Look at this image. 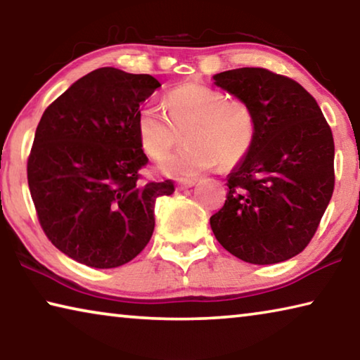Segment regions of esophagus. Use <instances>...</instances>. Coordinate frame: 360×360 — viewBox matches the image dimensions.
Wrapping results in <instances>:
<instances>
[{"instance_id": "34e87169", "label": "esophagus", "mask_w": 360, "mask_h": 360, "mask_svg": "<svg viewBox=\"0 0 360 360\" xmlns=\"http://www.w3.org/2000/svg\"><path fill=\"white\" fill-rule=\"evenodd\" d=\"M195 179H179L178 181V188H188V187H192V186H195Z\"/></svg>"}]
</instances>
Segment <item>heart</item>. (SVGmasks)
<instances>
[{
    "label": "heart",
    "instance_id": "b5f03b06",
    "mask_svg": "<svg viewBox=\"0 0 360 360\" xmlns=\"http://www.w3.org/2000/svg\"><path fill=\"white\" fill-rule=\"evenodd\" d=\"M165 109L146 103L138 112L136 129L143 149L160 160L187 133V146L168 155L160 169L174 178H191L221 162L229 168L245 158L257 135V120L245 100L229 98L210 85L186 82L167 95Z\"/></svg>",
    "mask_w": 360,
    "mask_h": 360
}]
</instances>
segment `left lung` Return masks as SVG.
Listing matches in <instances>:
<instances>
[{
  "label": "left lung",
  "instance_id": "obj_1",
  "mask_svg": "<svg viewBox=\"0 0 360 360\" xmlns=\"http://www.w3.org/2000/svg\"><path fill=\"white\" fill-rule=\"evenodd\" d=\"M214 84L252 108L257 135L229 174L227 200L210 219L230 254L270 265L300 254L335 186L332 130L300 84L265 68L219 72Z\"/></svg>",
  "mask_w": 360,
  "mask_h": 360
}]
</instances>
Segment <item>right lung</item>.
<instances>
[{
  "label": "right lung",
  "mask_w": 360,
  "mask_h": 360,
  "mask_svg": "<svg viewBox=\"0 0 360 360\" xmlns=\"http://www.w3.org/2000/svg\"><path fill=\"white\" fill-rule=\"evenodd\" d=\"M160 87L150 75L98 68L42 114L27 162L36 214L53 246L79 264L115 268L136 257L154 231L155 198L172 179L141 182L149 158L136 120Z\"/></svg>",
  "instance_id": "add662e5"
}]
</instances>
